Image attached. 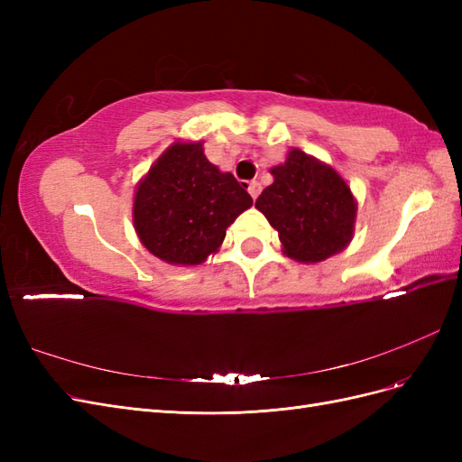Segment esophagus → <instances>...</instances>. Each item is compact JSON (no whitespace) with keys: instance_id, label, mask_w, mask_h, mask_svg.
<instances>
[{"instance_id":"obj_1","label":"esophagus","mask_w":462,"mask_h":462,"mask_svg":"<svg viewBox=\"0 0 462 462\" xmlns=\"http://www.w3.org/2000/svg\"><path fill=\"white\" fill-rule=\"evenodd\" d=\"M260 190H262V187H260L258 180H250V183H248V192H250V197H253V199L256 200V199H258V194H260Z\"/></svg>"}]
</instances>
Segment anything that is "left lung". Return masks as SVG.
<instances>
[{
	"label": "left lung",
	"mask_w": 462,
	"mask_h": 462,
	"mask_svg": "<svg viewBox=\"0 0 462 462\" xmlns=\"http://www.w3.org/2000/svg\"><path fill=\"white\" fill-rule=\"evenodd\" d=\"M270 173L273 183L262 190L256 208L277 231L287 258L318 263L351 245L358 204L329 163L291 148Z\"/></svg>",
	"instance_id": "left-lung-1"
}]
</instances>
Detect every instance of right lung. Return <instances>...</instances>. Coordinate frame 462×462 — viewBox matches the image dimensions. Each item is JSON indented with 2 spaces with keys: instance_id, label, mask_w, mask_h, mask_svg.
<instances>
[{
  "instance_id": "right-lung-1",
  "label": "right lung",
  "mask_w": 462,
  "mask_h": 462,
  "mask_svg": "<svg viewBox=\"0 0 462 462\" xmlns=\"http://www.w3.org/2000/svg\"><path fill=\"white\" fill-rule=\"evenodd\" d=\"M253 206L245 183L204 156L202 141H175L138 180L133 226L150 254L171 265H200L227 227Z\"/></svg>"
}]
</instances>
